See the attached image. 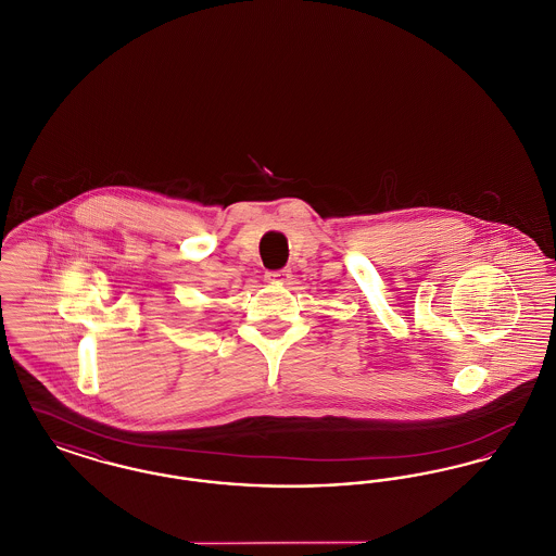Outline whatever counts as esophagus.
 I'll return each instance as SVG.
<instances>
[{
	"instance_id": "obj_1",
	"label": "esophagus",
	"mask_w": 556,
	"mask_h": 556,
	"mask_svg": "<svg viewBox=\"0 0 556 556\" xmlns=\"http://www.w3.org/2000/svg\"><path fill=\"white\" fill-rule=\"evenodd\" d=\"M290 268H279V270H266L265 279L268 283H288L290 281Z\"/></svg>"
}]
</instances>
